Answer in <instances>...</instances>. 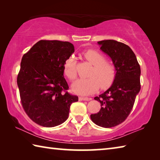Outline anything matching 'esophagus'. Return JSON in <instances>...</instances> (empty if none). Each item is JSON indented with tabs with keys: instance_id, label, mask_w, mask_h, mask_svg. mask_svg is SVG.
Listing matches in <instances>:
<instances>
[{
	"instance_id": "34e87169",
	"label": "esophagus",
	"mask_w": 160,
	"mask_h": 160,
	"mask_svg": "<svg viewBox=\"0 0 160 160\" xmlns=\"http://www.w3.org/2000/svg\"><path fill=\"white\" fill-rule=\"evenodd\" d=\"M78 100H85V101H88V100H91V98H87V97H78Z\"/></svg>"
}]
</instances>
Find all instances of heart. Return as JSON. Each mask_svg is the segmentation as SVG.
Here are the masks:
<instances>
[{
	"label": "heart",
	"instance_id": "1",
	"mask_svg": "<svg viewBox=\"0 0 160 160\" xmlns=\"http://www.w3.org/2000/svg\"><path fill=\"white\" fill-rule=\"evenodd\" d=\"M84 58L93 65L89 74V78L77 80L72 86L75 93L81 95H91L96 92L100 87L105 89L112 85L116 77V68L110 62L105 60V57L96 50H88L83 52ZM77 62L75 58L70 56L66 59L63 65L64 74L70 81L77 77Z\"/></svg>",
	"mask_w": 160,
	"mask_h": 160
}]
</instances>
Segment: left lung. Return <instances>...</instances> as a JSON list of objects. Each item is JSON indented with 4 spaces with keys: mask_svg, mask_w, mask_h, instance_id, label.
I'll return each instance as SVG.
<instances>
[{
    "mask_svg": "<svg viewBox=\"0 0 160 160\" xmlns=\"http://www.w3.org/2000/svg\"><path fill=\"white\" fill-rule=\"evenodd\" d=\"M102 51L110 56L116 68V77L110 88L94 99L100 102L98 113L91 114L99 127L111 128L122 124L129 115L141 90V67L129 46L114 40L98 42Z\"/></svg>",
    "mask_w": 160,
    "mask_h": 160,
    "instance_id": "obj_1",
    "label": "left lung"
}]
</instances>
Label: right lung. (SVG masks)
I'll return each mask as SVG.
<instances>
[{
  "instance_id": "add662e5",
  "label": "right lung",
  "mask_w": 160,
  "mask_h": 160,
  "mask_svg": "<svg viewBox=\"0 0 160 160\" xmlns=\"http://www.w3.org/2000/svg\"><path fill=\"white\" fill-rule=\"evenodd\" d=\"M74 52L67 41L41 40L23 55L18 86L25 112L42 127H54L69 117L78 96L69 94L64 78V61Z\"/></svg>"
}]
</instances>
